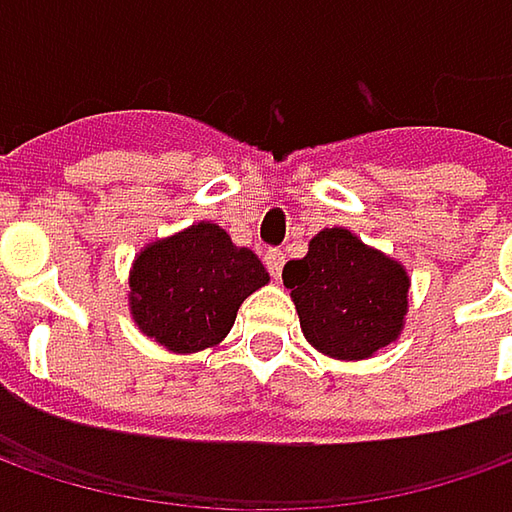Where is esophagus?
<instances>
[{
  "mask_svg": "<svg viewBox=\"0 0 512 512\" xmlns=\"http://www.w3.org/2000/svg\"><path fill=\"white\" fill-rule=\"evenodd\" d=\"M265 265L270 270V276L273 279H279V273H282V267H285V253L282 250H276V247H270L265 253Z\"/></svg>",
  "mask_w": 512,
  "mask_h": 512,
  "instance_id": "esophagus-1",
  "label": "esophagus"
}]
</instances>
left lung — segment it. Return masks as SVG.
Returning a JSON list of instances; mask_svg holds the SVG:
<instances>
[{"instance_id":"left-lung-1","label":"left lung","mask_w":512,"mask_h":512,"mask_svg":"<svg viewBox=\"0 0 512 512\" xmlns=\"http://www.w3.org/2000/svg\"><path fill=\"white\" fill-rule=\"evenodd\" d=\"M305 339L342 362L373 359L402 336L410 276L347 227L319 230L305 259L282 270Z\"/></svg>"}]
</instances>
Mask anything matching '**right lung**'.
Wrapping results in <instances>:
<instances>
[{
	"mask_svg": "<svg viewBox=\"0 0 512 512\" xmlns=\"http://www.w3.org/2000/svg\"><path fill=\"white\" fill-rule=\"evenodd\" d=\"M128 307L136 327L170 353H199L225 339L236 310L270 282L250 247L213 222L148 242L130 267Z\"/></svg>",
	"mask_w": 512,
	"mask_h": 512,
	"instance_id": "right-lung-1",
	"label": "right lung"
}]
</instances>
